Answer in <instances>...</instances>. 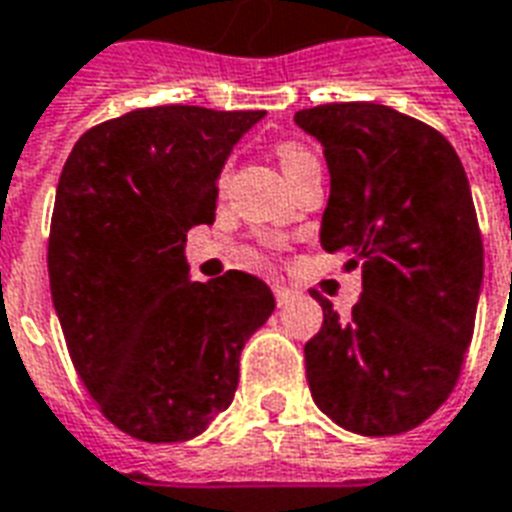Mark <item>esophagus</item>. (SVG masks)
Listing matches in <instances>:
<instances>
[{
  "label": "esophagus",
  "instance_id": "esophagus-1",
  "mask_svg": "<svg viewBox=\"0 0 512 512\" xmlns=\"http://www.w3.org/2000/svg\"><path fill=\"white\" fill-rule=\"evenodd\" d=\"M271 290H273V298H276V303H279V306H284V303H290V298H292V295H295V292H292L290 287H287V284H279V282L273 284Z\"/></svg>",
  "mask_w": 512,
  "mask_h": 512
}]
</instances>
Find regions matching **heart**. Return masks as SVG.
I'll list each match as a JSON object with an SVG mask.
<instances>
[{"label":"heart","mask_w":512,"mask_h":512,"mask_svg":"<svg viewBox=\"0 0 512 512\" xmlns=\"http://www.w3.org/2000/svg\"><path fill=\"white\" fill-rule=\"evenodd\" d=\"M273 155H276V161H279L290 182H295L300 171L308 169L311 163H317V155L308 150L306 144L295 142V139H282V142L273 144Z\"/></svg>","instance_id":"b5f03b06"}]
</instances>
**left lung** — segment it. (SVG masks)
Masks as SVG:
<instances>
[{
  "label": "left lung",
  "mask_w": 512,
  "mask_h": 512,
  "mask_svg": "<svg viewBox=\"0 0 512 512\" xmlns=\"http://www.w3.org/2000/svg\"><path fill=\"white\" fill-rule=\"evenodd\" d=\"M325 147L322 249L362 265L349 317L325 311L306 343L308 389L341 427L386 438L446 403L473 341L483 239L470 182L438 128L373 101L295 112Z\"/></svg>",
  "instance_id": "left-lung-1"
}]
</instances>
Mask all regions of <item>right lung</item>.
I'll return each instance as SVG.
<instances>
[{
	"label": "right lung",
	"mask_w": 512,
	"mask_h": 512,
	"mask_svg": "<svg viewBox=\"0 0 512 512\" xmlns=\"http://www.w3.org/2000/svg\"><path fill=\"white\" fill-rule=\"evenodd\" d=\"M265 109L166 104L88 128L64 163L48 273L93 403L144 443H182L225 411L244 341L271 317L257 276L190 282L185 233L212 225L217 177Z\"/></svg>",
	"instance_id": "add662e5"
}]
</instances>
